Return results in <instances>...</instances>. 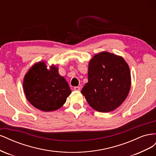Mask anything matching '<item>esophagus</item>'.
Masks as SVG:
<instances>
[{"mask_svg":"<svg viewBox=\"0 0 156 156\" xmlns=\"http://www.w3.org/2000/svg\"><path fill=\"white\" fill-rule=\"evenodd\" d=\"M73 90L75 91H80V87H75Z\"/></svg>","mask_w":156,"mask_h":156,"instance_id":"obj_1","label":"esophagus"}]
</instances>
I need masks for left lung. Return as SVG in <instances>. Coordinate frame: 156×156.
<instances>
[{"mask_svg":"<svg viewBox=\"0 0 156 156\" xmlns=\"http://www.w3.org/2000/svg\"><path fill=\"white\" fill-rule=\"evenodd\" d=\"M88 78L81 93L90 106L101 112L119 107L131 88L128 64L122 56L106 51L95 55L90 60Z\"/></svg>","mask_w":156,"mask_h":156,"instance_id":"8db88e82","label":"left lung"}]
</instances>
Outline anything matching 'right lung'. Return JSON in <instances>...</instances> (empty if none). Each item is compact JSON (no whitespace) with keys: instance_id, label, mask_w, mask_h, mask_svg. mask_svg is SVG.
Masks as SVG:
<instances>
[{"instance_id":"1","label":"right lung","mask_w":156,"mask_h":156,"mask_svg":"<svg viewBox=\"0 0 156 156\" xmlns=\"http://www.w3.org/2000/svg\"><path fill=\"white\" fill-rule=\"evenodd\" d=\"M58 70L55 65L48 69L45 62L41 61L33 65L25 75L23 90L27 100L41 111L58 109L72 93L67 81Z\"/></svg>"}]
</instances>
